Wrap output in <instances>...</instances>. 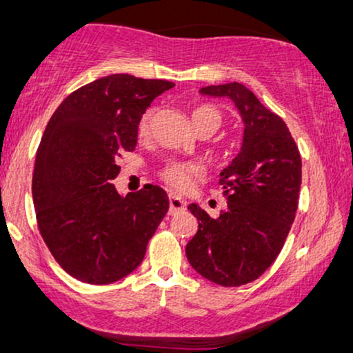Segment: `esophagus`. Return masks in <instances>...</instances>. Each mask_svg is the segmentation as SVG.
<instances>
[{
	"label": "esophagus",
	"mask_w": 353,
	"mask_h": 353,
	"mask_svg": "<svg viewBox=\"0 0 353 353\" xmlns=\"http://www.w3.org/2000/svg\"><path fill=\"white\" fill-rule=\"evenodd\" d=\"M170 201V214H178V212H183L185 208H186V203L183 198L176 196V194H170L168 198Z\"/></svg>",
	"instance_id": "obj_1"
}]
</instances>
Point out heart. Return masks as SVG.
I'll list each match as a JSON object with an SVG mask.
<instances>
[{
	"mask_svg": "<svg viewBox=\"0 0 353 353\" xmlns=\"http://www.w3.org/2000/svg\"><path fill=\"white\" fill-rule=\"evenodd\" d=\"M152 111H145L141 116L137 124V136L141 139H145L150 132L152 124ZM191 121H193L194 129H211L216 132L217 129L223 125V116L216 108L208 106H198L196 110L191 112ZM203 175V168L194 162H183V160H170L165 163V167L160 170V176L165 183L172 186V188L185 191L188 190L194 178Z\"/></svg>",
	"mask_w": 353,
	"mask_h": 353,
	"instance_id": "1",
	"label": "heart"
}]
</instances>
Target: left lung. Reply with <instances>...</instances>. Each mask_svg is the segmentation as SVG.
Listing matches in <instances>:
<instances>
[{"label":"left lung","mask_w":353,"mask_h":353,"mask_svg":"<svg viewBox=\"0 0 353 353\" xmlns=\"http://www.w3.org/2000/svg\"><path fill=\"white\" fill-rule=\"evenodd\" d=\"M199 93L234 103L243 139L241 152L221 172L228 208L212 219L199 204L188 206L198 232L186 243V256L216 285H247L263 275L285 245L298 210L301 155L285 121L247 86L234 81Z\"/></svg>","instance_id":"1"}]
</instances>
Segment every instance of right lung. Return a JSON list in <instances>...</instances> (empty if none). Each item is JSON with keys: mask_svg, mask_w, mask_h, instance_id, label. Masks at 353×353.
<instances>
[{"mask_svg": "<svg viewBox=\"0 0 353 353\" xmlns=\"http://www.w3.org/2000/svg\"><path fill=\"white\" fill-rule=\"evenodd\" d=\"M167 80L116 73L88 83L57 108L37 149L32 198L50 254L68 275L110 285L142 263L168 211L157 185L121 196L117 159L137 145V124Z\"/></svg>", "mask_w": 353, "mask_h": 353, "instance_id": "right-lung-1", "label": "right lung"}]
</instances>
